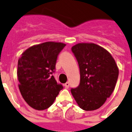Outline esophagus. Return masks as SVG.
Returning <instances> with one entry per match:
<instances>
[{"label":"esophagus","mask_w":132,"mask_h":132,"mask_svg":"<svg viewBox=\"0 0 132 132\" xmlns=\"http://www.w3.org/2000/svg\"><path fill=\"white\" fill-rule=\"evenodd\" d=\"M65 87L66 88H68L69 87V82H66V83L65 84Z\"/></svg>","instance_id":"1"}]
</instances>
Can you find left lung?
<instances>
[{
    "mask_svg": "<svg viewBox=\"0 0 132 132\" xmlns=\"http://www.w3.org/2000/svg\"><path fill=\"white\" fill-rule=\"evenodd\" d=\"M80 69V84L71 88L81 109L94 110L103 105L114 91L119 69L111 54L93 43H79L71 48Z\"/></svg>",
    "mask_w": 132,
    "mask_h": 132,
    "instance_id": "obj_1",
    "label": "left lung"
}]
</instances>
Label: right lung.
<instances>
[{
	"instance_id": "add662e5",
	"label": "right lung",
	"mask_w": 132,
	"mask_h": 132,
	"mask_svg": "<svg viewBox=\"0 0 132 132\" xmlns=\"http://www.w3.org/2000/svg\"><path fill=\"white\" fill-rule=\"evenodd\" d=\"M66 44L47 42L27 49L18 59L20 91L30 106L43 110L52 105L62 89L52 75L56 61Z\"/></svg>"
}]
</instances>
